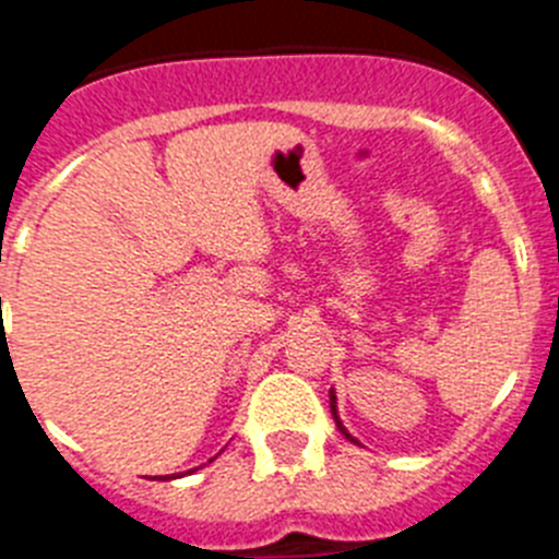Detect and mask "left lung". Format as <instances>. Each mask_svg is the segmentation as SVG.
<instances>
[{"instance_id":"left-lung-1","label":"left lung","mask_w":559,"mask_h":559,"mask_svg":"<svg viewBox=\"0 0 559 559\" xmlns=\"http://www.w3.org/2000/svg\"><path fill=\"white\" fill-rule=\"evenodd\" d=\"M330 412H333V419H335V426H338V431L344 433V437L349 439V442H358V439H353V433L347 431V428L341 426V419H338V412H335V392H330Z\"/></svg>"}]
</instances>
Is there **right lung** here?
I'll list each match as a JSON object with an SVG mask.
<instances>
[{"label": "right lung", "instance_id": "obj_1", "mask_svg": "<svg viewBox=\"0 0 559 559\" xmlns=\"http://www.w3.org/2000/svg\"><path fill=\"white\" fill-rule=\"evenodd\" d=\"M210 462H212V459H210Z\"/></svg>", "mask_w": 559, "mask_h": 559}]
</instances>
